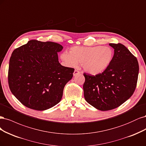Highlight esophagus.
Returning a JSON list of instances; mask_svg holds the SVG:
<instances>
[{"label": "esophagus", "instance_id": "obj_1", "mask_svg": "<svg viewBox=\"0 0 146 146\" xmlns=\"http://www.w3.org/2000/svg\"><path fill=\"white\" fill-rule=\"evenodd\" d=\"M80 73H81V72H80L79 71H78V70H75L74 71V73H73V76H76V75H78Z\"/></svg>", "mask_w": 146, "mask_h": 146}]
</instances>
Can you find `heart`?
<instances>
[{
  "mask_svg": "<svg viewBox=\"0 0 146 146\" xmlns=\"http://www.w3.org/2000/svg\"><path fill=\"white\" fill-rule=\"evenodd\" d=\"M114 51L109 46H73L70 52L65 51L60 59L68 67H75L81 64L84 70L91 74L102 73L109 67Z\"/></svg>",
  "mask_w": 146,
  "mask_h": 146,
  "instance_id": "obj_1",
  "label": "heart"
}]
</instances>
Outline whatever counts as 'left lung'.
I'll return each instance as SVG.
<instances>
[{
    "instance_id": "left-lung-1",
    "label": "left lung",
    "mask_w": 146,
    "mask_h": 146,
    "mask_svg": "<svg viewBox=\"0 0 146 146\" xmlns=\"http://www.w3.org/2000/svg\"><path fill=\"white\" fill-rule=\"evenodd\" d=\"M109 45L114 49L109 67L95 76L84 73L85 100L101 111L114 109L129 100L135 92L139 73L137 59L124 45Z\"/></svg>"
}]
</instances>
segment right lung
<instances>
[{"label": "right lung", "mask_w": 146, "mask_h": 146, "mask_svg": "<svg viewBox=\"0 0 146 146\" xmlns=\"http://www.w3.org/2000/svg\"><path fill=\"white\" fill-rule=\"evenodd\" d=\"M63 46L56 42L31 40L13 51L9 62L8 84L23 105L45 110L60 101L64 88L74 69L59 62Z\"/></svg>", "instance_id": "1"}]
</instances>
